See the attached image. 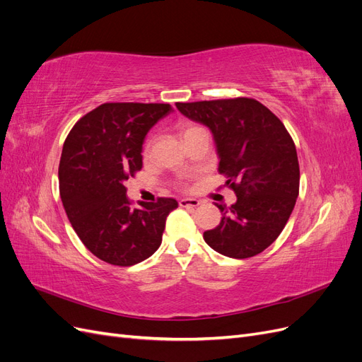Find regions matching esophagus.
Wrapping results in <instances>:
<instances>
[{
    "label": "esophagus",
    "mask_w": 362,
    "mask_h": 362,
    "mask_svg": "<svg viewBox=\"0 0 362 362\" xmlns=\"http://www.w3.org/2000/svg\"><path fill=\"white\" fill-rule=\"evenodd\" d=\"M201 202L198 199L193 198H185V199H180V206L182 208H196Z\"/></svg>",
    "instance_id": "34e87169"
}]
</instances>
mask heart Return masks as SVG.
<instances>
[{
    "mask_svg": "<svg viewBox=\"0 0 362 362\" xmlns=\"http://www.w3.org/2000/svg\"><path fill=\"white\" fill-rule=\"evenodd\" d=\"M194 128H198L196 125H187V127H184L182 129H181V136L184 137L185 134L187 133H190L192 129H194ZM151 149H152V140H148L146 141V145H145V149H144V154H145V157H148L149 154H151Z\"/></svg>",
    "mask_w": 362,
    "mask_h": 362,
    "instance_id": "1",
    "label": "heart"
}]
</instances>
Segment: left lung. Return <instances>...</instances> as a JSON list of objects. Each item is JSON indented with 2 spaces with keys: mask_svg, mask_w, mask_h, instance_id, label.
<instances>
[{
  "mask_svg": "<svg viewBox=\"0 0 362 362\" xmlns=\"http://www.w3.org/2000/svg\"><path fill=\"white\" fill-rule=\"evenodd\" d=\"M177 108L211 129L218 172L237 202L216 204L222 221L204 233L205 243L229 258L267 249L288 222L299 194V161L287 128L252 98L177 103Z\"/></svg>",
  "mask_w": 362,
  "mask_h": 362,
  "instance_id": "8db88e82",
  "label": "left lung"
}]
</instances>
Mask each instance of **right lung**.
<instances>
[{
    "label": "right lung",
    "mask_w": 362,
    "mask_h": 362,
    "mask_svg": "<svg viewBox=\"0 0 362 362\" xmlns=\"http://www.w3.org/2000/svg\"><path fill=\"white\" fill-rule=\"evenodd\" d=\"M172 112L169 104L105 103L84 115L64 140L59 164L60 198L83 245L108 264L128 267L160 247L172 198L140 204L125 181L141 170L148 131Z\"/></svg>",
    "instance_id": "add662e5"
}]
</instances>
